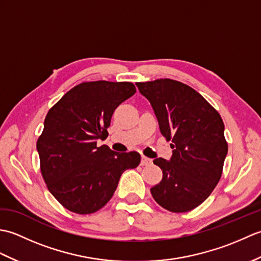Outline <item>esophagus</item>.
Instances as JSON below:
<instances>
[{"label":"esophagus","mask_w":261,"mask_h":261,"mask_svg":"<svg viewBox=\"0 0 261 261\" xmlns=\"http://www.w3.org/2000/svg\"><path fill=\"white\" fill-rule=\"evenodd\" d=\"M152 163V160L151 159H149V158H147V157H145V156H142V158H141V166H148V165H150Z\"/></svg>","instance_id":"34e87169"}]
</instances>
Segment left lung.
Returning <instances> with one entry per match:
<instances>
[{
	"mask_svg": "<svg viewBox=\"0 0 261 261\" xmlns=\"http://www.w3.org/2000/svg\"><path fill=\"white\" fill-rule=\"evenodd\" d=\"M136 85L174 149L169 162L153 159L163 179L150 188L151 195L170 212L192 211L211 195L222 175L228 153L223 120L201 94L180 82L160 79Z\"/></svg>",
	"mask_w": 261,
	"mask_h": 261,
	"instance_id": "obj_1",
	"label": "left lung"
}]
</instances>
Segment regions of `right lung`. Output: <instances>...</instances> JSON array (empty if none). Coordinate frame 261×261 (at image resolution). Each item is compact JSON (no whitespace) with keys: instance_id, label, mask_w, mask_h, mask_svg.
<instances>
[{"instance_id":"right-lung-1","label":"right lung","mask_w":261,"mask_h":261,"mask_svg":"<svg viewBox=\"0 0 261 261\" xmlns=\"http://www.w3.org/2000/svg\"><path fill=\"white\" fill-rule=\"evenodd\" d=\"M130 82H84L48 111L37 141L40 171L54 197L77 214L107 204L125 169L139 166V152H115L107 139L114 110L136 93Z\"/></svg>"}]
</instances>
